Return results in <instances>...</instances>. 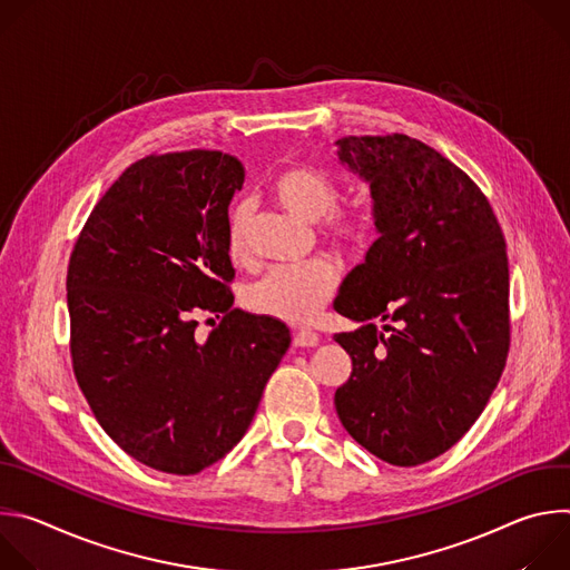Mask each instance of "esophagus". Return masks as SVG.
<instances>
[{
    "label": "esophagus",
    "mask_w": 570,
    "mask_h": 570,
    "mask_svg": "<svg viewBox=\"0 0 570 570\" xmlns=\"http://www.w3.org/2000/svg\"><path fill=\"white\" fill-rule=\"evenodd\" d=\"M293 343H295V347H317L320 336L311 330H299V332H295Z\"/></svg>",
    "instance_id": "esophagus-1"
}]
</instances>
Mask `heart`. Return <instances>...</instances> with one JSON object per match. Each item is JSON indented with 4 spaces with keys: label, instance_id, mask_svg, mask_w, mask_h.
Here are the masks:
<instances>
[{
    "label": "heart",
    "instance_id": "heart-1",
    "mask_svg": "<svg viewBox=\"0 0 570 570\" xmlns=\"http://www.w3.org/2000/svg\"><path fill=\"white\" fill-rule=\"evenodd\" d=\"M273 194L288 212L302 220H322V232L336 248L347 253L363 250L374 234V216L363 205H336L338 183L320 169L293 167L282 171L273 183ZM250 207L238 203L227 214L225 238L227 255L240 264L248 259ZM338 286V271L327 259L304 266H282L246 288V304L262 313L293 324H306L317 317Z\"/></svg>",
    "mask_w": 570,
    "mask_h": 570
}]
</instances>
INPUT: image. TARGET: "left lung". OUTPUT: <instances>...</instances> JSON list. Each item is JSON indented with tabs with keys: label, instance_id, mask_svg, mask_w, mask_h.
<instances>
[{
	"label": "left lung",
	"instance_id": "8db88e82",
	"mask_svg": "<svg viewBox=\"0 0 570 570\" xmlns=\"http://www.w3.org/2000/svg\"><path fill=\"white\" fill-rule=\"evenodd\" d=\"M370 183L379 238L334 308L361 330L336 334L352 376L336 390L347 433L394 466L449 451L480 417L510 352L503 229L480 187L409 135L336 141ZM390 318L387 335L367 318Z\"/></svg>",
	"mask_w": 570,
	"mask_h": 570
}]
</instances>
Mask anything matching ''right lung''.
Masks as SVG:
<instances>
[{
	"instance_id": "obj_1",
	"label": "right lung",
	"mask_w": 570,
	"mask_h": 570,
	"mask_svg": "<svg viewBox=\"0 0 570 570\" xmlns=\"http://www.w3.org/2000/svg\"><path fill=\"white\" fill-rule=\"evenodd\" d=\"M243 178L220 150L137 159L69 257L78 387L130 458L165 473L194 475L240 442L291 345L282 320L232 308L225 225ZM198 312L222 317L205 344Z\"/></svg>"
}]
</instances>
